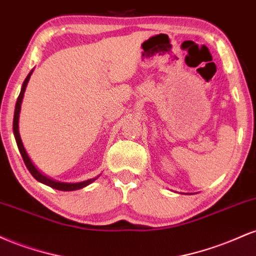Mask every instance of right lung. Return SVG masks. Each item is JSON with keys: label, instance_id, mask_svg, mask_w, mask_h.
<instances>
[{"label": "right lung", "instance_id": "1", "mask_svg": "<svg viewBox=\"0 0 256 256\" xmlns=\"http://www.w3.org/2000/svg\"><path fill=\"white\" fill-rule=\"evenodd\" d=\"M32 72H34V70L28 73V77L24 80V83H22V91H20L19 94V98L16 100V110H14V119H13V132H14V136H16V144H18V148H19V152L20 154H22V160H24L26 167H28V170L30 171V173L32 176H34V178L37 179L38 182H40V183L48 185V186L52 188V189H56V190H61V192H73V190H78V189H82V188L86 186V185H89L92 183L94 180H96L98 177L92 178V179H88V180H84V182H79V183H62V182H56V180H52V179L46 177V176L42 174L38 170L34 167V164L31 162L30 158H28V152H26L24 146H22V138H20V134H19V114H20V108H22V98H24V92L26 90V85H28V80H30V77L32 74Z\"/></svg>", "mask_w": 256, "mask_h": 256}]
</instances>
